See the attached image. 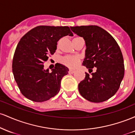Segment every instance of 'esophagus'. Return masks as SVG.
Listing matches in <instances>:
<instances>
[{
  "label": "esophagus",
  "mask_w": 135,
  "mask_h": 135,
  "mask_svg": "<svg viewBox=\"0 0 135 135\" xmlns=\"http://www.w3.org/2000/svg\"><path fill=\"white\" fill-rule=\"evenodd\" d=\"M69 74H74V73H75V70H69Z\"/></svg>",
  "instance_id": "34e87169"
}]
</instances>
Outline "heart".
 <instances>
[{"mask_svg": "<svg viewBox=\"0 0 135 135\" xmlns=\"http://www.w3.org/2000/svg\"><path fill=\"white\" fill-rule=\"evenodd\" d=\"M80 61L79 56H66L61 59V62L70 69H75Z\"/></svg>", "mask_w": 135, "mask_h": 135, "instance_id": "b5f03b06", "label": "heart"}]
</instances>
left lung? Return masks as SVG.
<instances>
[{
    "label": "left lung",
    "mask_w": 135,
    "mask_h": 135,
    "mask_svg": "<svg viewBox=\"0 0 135 135\" xmlns=\"http://www.w3.org/2000/svg\"><path fill=\"white\" fill-rule=\"evenodd\" d=\"M86 43L83 65L96 72L79 84L80 94L88 101L100 103L108 100L119 89L124 74L122 54L118 44L108 32L96 25L70 27Z\"/></svg>",
    "instance_id": "obj_1"
}]
</instances>
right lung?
Instances as JSON below:
<instances>
[{"label": "right lung", "mask_w": 135, "mask_h": 135, "mask_svg": "<svg viewBox=\"0 0 135 135\" xmlns=\"http://www.w3.org/2000/svg\"><path fill=\"white\" fill-rule=\"evenodd\" d=\"M66 35L73 36L69 27L41 25L22 37L13 60V73L20 91L27 98L36 102L47 101L58 93L63 76L69 69L60 63L49 72L44 63L53 55L57 42Z\"/></svg>", "instance_id": "1"}]
</instances>
